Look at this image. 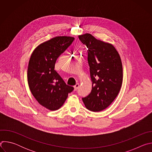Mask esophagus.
<instances>
[{
    "mask_svg": "<svg viewBox=\"0 0 152 152\" xmlns=\"http://www.w3.org/2000/svg\"><path fill=\"white\" fill-rule=\"evenodd\" d=\"M79 87V83H76V84L74 86V89H75V90H77Z\"/></svg>",
    "mask_w": 152,
    "mask_h": 152,
    "instance_id": "esophagus-1",
    "label": "esophagus"
}]
</instances>
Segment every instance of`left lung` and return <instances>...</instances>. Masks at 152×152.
<instances>
[{
    "label": "left lung",
    "mask_w": 152,
    "mask_h": 152,
    "mask_svg": "<svg viewBox=\"0 0 152 152\" xmlns=\"http://www.w3.org/2000/svg\"><path fill=\"white\" fill-rule=\"evenodd\" d=\"M88 48L92 90L82 98L87 109L99 112L109 106L117 97L123 82V67L120 56L110 43L94 38L90 34L79 35Z\"/></svg>",
    "instance_id": "8db88e82"
}]
</instances>
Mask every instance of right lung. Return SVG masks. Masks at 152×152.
Masks as SVG:
<instances>
[{
	"instance_id": "add662e5",
	"label": "right lung",
	"mask_w": 152,
	"mask_h": 152,
	"mask_svg": "<svg viewBox=\"0 0 152 152\" xmlns=\"http://www.w3.org/2000/svg\"><path fill=\"white\" fill-rule=\"evenodd\" d=\"M74 39L72 37L59 36L42 42L33 51L29 61V89L38 102L50 111L59 109L74 90L54 70L57 58Z\"/></svg>"
}]
</instances>
